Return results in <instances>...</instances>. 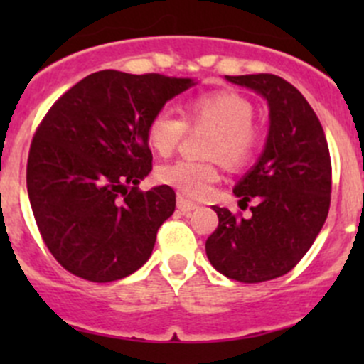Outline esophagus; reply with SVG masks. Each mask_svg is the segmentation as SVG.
Wrapping results in <instances>:
<instances>
[{"instance_id": "esophagus-1", "label": "esophagus", "mask_w": 364, "mask_h": 364, "mask_svg": "<svg viewBox=\"0 0 364 364\" xmlns=\"http://www.w3.org/2000/svg\"><path fill=\"white\" fill-rule=\"evenodd\" d=\"M197 208H199V204H196L193 200L186 199V197L178 196V209H181L183 213L193 211V209H197Z\"/></svg>"}]
</instances>
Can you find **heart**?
<instances>
[{
    "mask_svg": "<svg viewBox=\"0 0 364 364\" xmlns=\"http://www.w3.org/2000/svg\"><path fill=\"white\" fill-rule=\"evenodd\" d=\"M185 119L171 111H159L149 119L148 141L161 156L178 149L190 128H211L205 142V156L213 160H176L156 171L160 183L188 197H203L222 176L220 160L229 167H243L253 159L259 146V132L252 124L253 109L243 97L229 91L200 95L185 104Z\"/></svg>",
    "mask_w": 364,
    "mask_h": 364,
    "instance_id": "heart-1",
    "label": "heart"
}]
</instances>
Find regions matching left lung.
Instances as JSON below:
<instances>
[{
  "label": "left lung",
  "instance_id": "left-lung-1",
  "mask_svg": "<svg viewBox=\"0 0 364 364\" xmlns=\"http://www.w3.org/2000/svg\"><path fill=\"white\" fill-rule=\"evenodd\" d=\"M225 79L266 98L269 132L259 161L234 188L241 203L257 200L252 216L213 205L218 227L205 255L227 278L259 284L289 273L321 232L331 203V156L317 114L291 82L273 73Z\"/></svg>",
  "mask_w": 364,
  "mask_h": 364
}]
</instances>
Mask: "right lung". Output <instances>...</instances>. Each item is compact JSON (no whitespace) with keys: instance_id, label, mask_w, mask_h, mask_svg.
<instances>
[{"instance_id":"right-lung-1","label":"right lung","mask_w":364,"mask_h":364,"mask_svg":"<svg viewBox=\"0 0 364 364\" xmlns=\"http://www.w3.org/2000/svg\"><path fill=\"white\" fill-rule=\"evenodd\" d=\"M192 79L102 70L61 95L35 132L26 183L36 225L75 277L107 284L151 257L176 193L142 192L151 172L148 124Z\"/></svg>"}]
</instances>
